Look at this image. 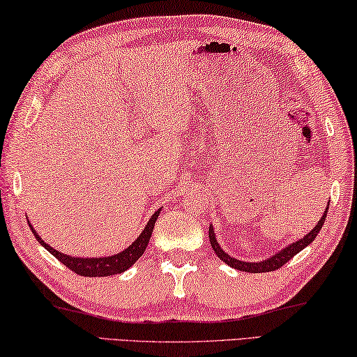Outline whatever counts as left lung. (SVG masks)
I'll list each match as a JSON object with an SVG mask.
<instances>
[{
  "mask_svg": "<svg viewBox=\"0 0 357 357\" xmlns=\"http://www.w3.org/2000/svg\"><path fill=\"white\" fill-rule=\"evenodd\" d=\"M329 206V204H327ZM327 208L326 207L323 217H321V220L318 221V225L313 227V229L307 234V236H303V238H301V241H297L294 243L288 245V247L280 250L277 255L271 256V258H267L264 261H259V262H247V261H241V259H236L232 258V256H229L227 253H225L223 250H221V247L217 242V237H215V231L213 227L210 226L208 227V238H210V243H212V248L215 253H217L218 258L226 262L227 266H231L234 268H237V271H245V272H250V273H259V272H272V271H277V268H280L282 266H284L286 262L291 261L294 258V256L299 253V251H302L305 247H308L314 238H317L318 232L321 231V227H323L324 221H326V215H327Z\"/></svg>",
  "mask_w": 357,
  "mask_h": 357,
  "instance_id": "8db88e82",
  "label": "left lung"
}]
</instances>
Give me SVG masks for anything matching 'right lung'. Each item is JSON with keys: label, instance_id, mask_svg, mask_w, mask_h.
Instances as JSON below:
<instances>
[{"label": "right lung", "instance_id": "add662e5", "mask_svg": "<svg viewBox=\"0 0 357 357\" xmlns=\"http://www.w3.org/2000/svg\"><path fill=\"white\" fill-rule=\"evenodd\" d=\"M160 212H161V208H158L156 212L151 215V218L149 220L147 226L144 227V231L140 232V236L130 245V247L125 248L123 251H120V253H116V255L106 256V258H73V256H69V255H63V253H60V251H56L55 248H52L49 243H45L43 238L39 237V234L33 229L30 221H28V225H30V229L33 231L36 241L43 245L47 251H50V253L54 255L58 261L63 262V264L68 268H71L73 272L77 273V275L110 277V275H115V273L125 272L126 268H130L134 262H136L140 256L144 255V251H145V248H147L149 241L151 237V232H153L156 220H158V217H160Z\"/></svg>", "mask_w": 357, "mask_h": 357}]
</instances>
